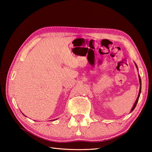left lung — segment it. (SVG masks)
Returning <instances> with one entry per match:
<instances>
[{
	"instance_id": "8db88e82",
	"label": "left lung",
	"mask_w": 152,
	"mask_h": 152,
	"mask_svg": "<svg viewBox=\"0 0 152 152\" xmlns=\"http://www.w3.org/2000/svg\"><path fill=\"white\" fill-rule=\"evenodd\" d=\"M136 67H137V65H136ZM139 80H140V91H139V94H138V96H137V99H136V102L134 103V106H133V107H132V108L131 109V112H132L133 110H134V109L135 108V107H136V104H137V102H138V99H139V98H140V93H141V78H140V76L139 75Z\"/></svg>"
}]
</instances>
